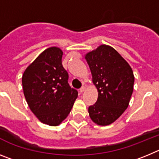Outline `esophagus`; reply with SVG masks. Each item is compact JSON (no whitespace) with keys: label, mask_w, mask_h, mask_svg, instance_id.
Segmentation results:
<instances>
[{"label":"esophagus","mask_w":159,"mask_h":159,"mask_svg":"<svg viewBox=\"0 0 159 159\" xmlns=\"http://www.w3.org/2000/svg\"><path fill=\"white\" fill-rule=\"evenodd\" d=\"M85 86H82V87H81V88L79 89V91L81 93H83L84 91H85Z\"/></svg>","instance_id":"obj_1"}]
</instances>
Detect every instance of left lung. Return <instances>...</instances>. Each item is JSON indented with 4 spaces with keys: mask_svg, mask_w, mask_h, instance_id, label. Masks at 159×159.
<instances>
[{
    "mask_svg": "<svg viewBox=\"0 0 159 159\" xmlns=\"http://www.w3.org/2000/svg\"><path fill=\"white\" fill-rule=\"evenodd\" d=\"M98 91L97 102L89 107V114L98 125L111 124L127 109L135 78L129 64L114 48L101 45L85 55Z\"/></svg>",
    "mask_w": 159,
    "mask_h": 159,
    "instance_id": "8db88e82",
    "label": "left lung"
}]
</instances>
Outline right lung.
I'll return each instance as SVG.
<instances>
[{
    "instance_id": "1",
    "label": "right lung",
    "mask_w": 159,
    "mask_h": 159,
    "mask_svg": "<svg viewBox=\"0 0 159 159\" xmlns=\"http://www.w3.org/2000/svg\"><path fill=\"white\" fill-rule=\"evenodd\" d=\"M63 52L52 47L39 55L22 77L24 94L31 111L42 123L58 126L70 112L78 91L68 83L62 66Z\"/></svg>"
}]
</instances>
